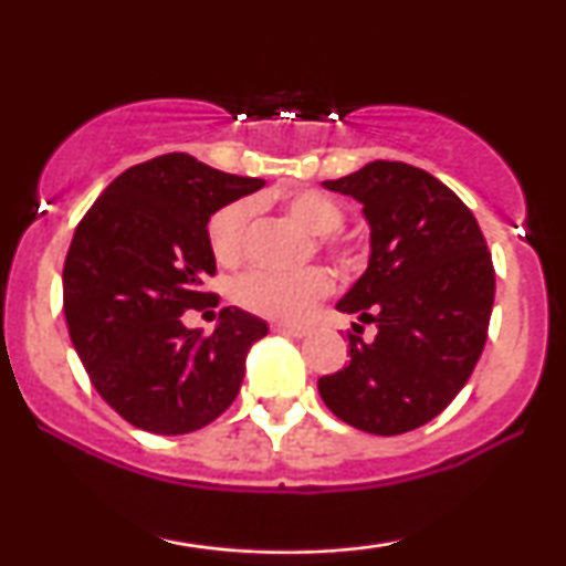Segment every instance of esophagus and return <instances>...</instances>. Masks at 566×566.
Wrapping results in <instances>:
<instances>
[{
  "label": "esophagus",
  "mask_w": 566,
  "mask_h": 566,
  "mask_svg": "<svg viewBox=\"0 0 566 566\" xmlns=\"http://www.w3.org/2000/svg\"><path fill=\"white\" fill-rule=\"evenodd\" d=\"M274 333H282V335H290V337H305L311 333L305 324H287V322H276L274 324Z\"/></svg>",
  "instance_id": "34e87169"
}]
</instances>
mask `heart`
Listing matches in <instances>:
<instances>
[{"label": "heart", "mask_w": 566, "mask_h": 566, "mask_svg": "<svg viewBox=\"0 0 566 566\" xmlns=\"http://www.w3.org/2000/svg\"><path fill=\"white\" fill-rule=\"evenodd\" d=\"M287 212L303 229L322 237L333 250L346 261V247H343L333 233L343 226V207L322 191H297L287 199ZM252 205L250 201H233L223 207L210 220V250L220 265H237L242 261L247 247V231H250ZM333 282L327 271L303 269L292 274H279V271H252L239 279L233 297L244 311L265 316V319L295 322L316 301L327 295Z\"/></svg>", "instance_id": "1"}]
</instances>
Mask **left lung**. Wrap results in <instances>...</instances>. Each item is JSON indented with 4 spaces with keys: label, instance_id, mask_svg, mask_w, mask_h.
I'll return each instance as SVG.
<instances>
[{
    "label": "left lung",
    "instance_id": "obj_1",
    "mask_svg": "<svg viewBox=\"0 0 566 566\" xmlns=\"http://www.w3.org/2000/svg\"><path fill=\"white\" fill-rule=\"evenodd\" d=\"M322 186L361 205L367 271L337 311L375 324L378 335H348L350 361L319 378V394L359 431L407 433L450 405L482 356L495 301L492 255L469 207L420 167L378 159Z\"/></svg>",
    "mask_w": 566,
    "mask_h": 566
}]
</instances>
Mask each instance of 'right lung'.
I'll list each match as a JSON object with an SVG mask.
<instances>
[{
	"instance_id": "right-lung-1",
	"label": "right lung",
	"mask_w": 566,
	"mask_h": 566,
	"mask_svg": "<svg viewBox=\"0 0 566 566\" xmlns=\"http://www.w3.org/2000/svg\"><path fill=\"white\" fill-rule=\"evenodd\" d=\"M263 186L165 154L122 172L76 226L63 265L71 343L95 391L140 431H199L237 399L269 324L229 305L205 337L184 314L218 305L201 290L216 276L210 218Z\"/></svg>"
}]
</instances>
